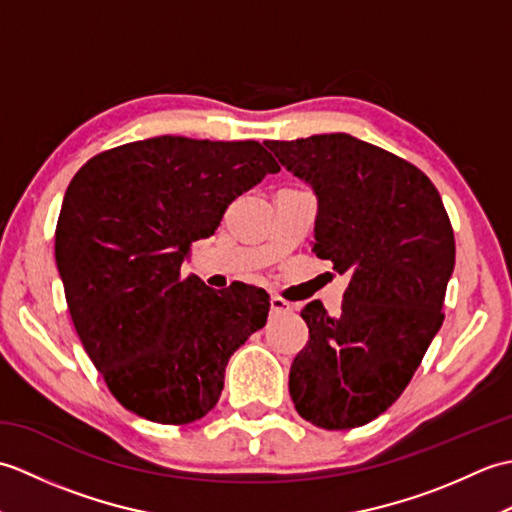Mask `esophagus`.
<instances>
[{
  "label": "esophagus",
  "instance_id": "1",
  "mask_svg": "<svg viewBox=\"0 0 512 512\" xmlns=\"http://www.w3.org/2000/svg\"><path fill=\"white\" fill-rule=\"evenodd\" d=\"M292 310H295V308H292V303H288L286 299H281V297L270 299V312H273L275 317H279V314H288Z\"/></svg>",
  "mask_w": 512,
  "mask_h": 512
}]
</instances>
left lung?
<instances>
[{
	"label": "left lung",
	"instance_id": "left-lung-1",
	"mask_svg": "<svg viewBox=\"0 0 512 512\" xmlns=\"http://www.w3.org/2000/svg\"><path fill=\"white\" fill-rule=\"evenodd\" d=\"M317 195L312 253L350 273L343 306L301 310L310 341L290 367V398L321 429H354L405 391L444 321L455 239L424 173L350 134L266 140Z\"/></svg>",
	"mask_w": 512,
	"mask_h": 512
}]
</instances>
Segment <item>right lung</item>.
<instances>
[{"label": "right lung", "instance_id": "1", "mask_svg": "<svg viewBox=\"0 0 512 512\" xmlns=\"http://www.w3.org/2000/svg\"><path fill=\"white\" fill-rule=\"evenodd\" d=\"M277 171L255 140L184 136L114 147L76 171L54 257L85 352L136 416L160 424L206 416L228 358L266 325L262 288L215 292L180 268L226 206Z\"/></svg>", "mask_w": 512, "mask_h": 512}]
</instances>
